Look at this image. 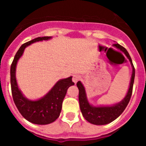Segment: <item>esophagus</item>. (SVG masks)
<instances>
[{
    "label": "esophagus",
    "mask_w": 146,
    "mask_h": 146,
    "mask_svg": "<svg viewBox=\"0 0 146 146\" xmlns=\"http://www.w3.org/2000/svg\"><path fill=\"white\" fill-rule=\"evenodd\" d=\"M80 80V77L79 75H77V74H74V75L73 76V78H72V81H73L74 83H77Z\"/></svg>",
    "instance_id": "34e87169"
}]
</instances>
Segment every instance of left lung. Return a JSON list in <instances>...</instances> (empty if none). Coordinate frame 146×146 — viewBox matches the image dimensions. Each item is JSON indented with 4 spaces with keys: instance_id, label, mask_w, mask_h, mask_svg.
<instances>
[{
    "instance_id": "8db88e82",
    "label": "left lung",
    "mask_w": 146,
    "mask_h": 146,
    "mask_svg": "<svg viewBox=\"0 0 146 146\" xmlns=\"http://www.w3.org/2000/svg\"><path fill=\"white\" fill-rule=\"evenodd\" d=\"M113 46L116 48L120 49V50H121L126 55L132 67V73H131L129 87L125 97L118 103H116L113 105H108V106H94L90 104L88 100L87 94H86L84 86L82 85L80 81H78L77 86L79 89V103L81 113L85 119L92 124L105 125L111 123L112 121L116 119L118 117L121 115V113L126 109V106L128 105L131 96V93H132V88H133L135 74L132 60L129 52L124 47H121L118 44H115Z\"/></svg>"
}]
</instances>
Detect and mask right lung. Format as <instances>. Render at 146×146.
Listing matches in <instances>:
<instances>
[{"label":"right lung","instance_id":"1","mask_svg":"<svg viewBox=\"0 0 146 146\" xmlns=\"http://www.w3.org/2000/svg\"><path fill=\"white\" fill-rule=\"evenodd\" d=\"M51 38L52 36L38 37L23 44L15 55L10 69L11 93L15 105L27 121L35 124H49L57 119L60 115L62 103L67 90L71 86L74 85L72 82V76L59 80L46 95L37 100L27 99L19 89L16 79V67L25 47L35 42H42L43 40L47 41Z\"/></svg>","mask_w":146,"mask_h":146}]
</instances>
